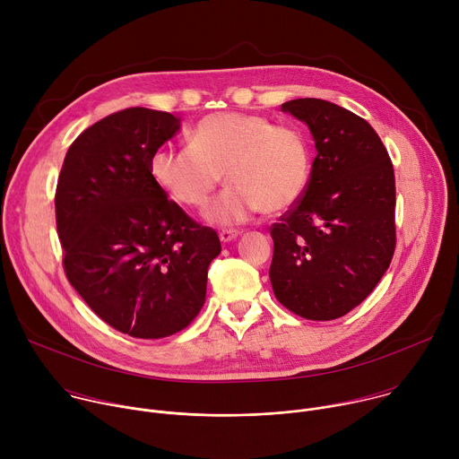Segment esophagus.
<instances>
[{"label": "esophagus", "instance_id": "esophagus-1", "mask_svg": "<svg viewBox=\"0 0 459 459\" xmlns=\"http://www.w3.org/2000/svg\"><path fill=\"white\" fill-rule=\"evenodd\" d=\"M238 236H239V230H234V229H223V230L220 232V239H221L223 243H229V241L236 239Z\"/></svg>", "mask_w": 459, "mask_h": 459}]
</instances>
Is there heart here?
Masks as SVG:
<instances>
[{
  "label": "heart",
  "instance_id": "1",
  "mask_svg": "<svg viewBox=\"0 0 459 459\" xmlns=\"http://www.w3.org/2000/svg\"><path fill=\"white\" fill-rule=\"evenodd\" d=\"M154 183L176 204L202 209L225 179L207 220L236 225L257 212L281 214L299 204L310 181L312 151L301 128L245 112H218L194 126L190 145H163L151 156Z\"/></svg>",
  "mask_w": 459,
  "mask_h": 459
}]
</instances>
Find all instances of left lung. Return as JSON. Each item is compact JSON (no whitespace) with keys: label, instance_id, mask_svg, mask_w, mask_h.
<instances>
[{"label":"left lung","instance_id":"8db88e82","mask_svg":"<svg viewBox=\"0 0 459 459\" xmlns=\"http://www.w3.org/2000/svg\"><path fill=\"white\" fill-rule=\"evenodd\" d=\"M316 143L303 198L271 227V283L290 312L329 321L358 307L396 248L394 169L376 130L354 112L316 98L281 105Z\"/></svg>","mask_w":459,"mask_h":459}]
</instances>
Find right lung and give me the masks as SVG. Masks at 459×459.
<instances>
[{"instance_id":"obj_1","label":"right lung","mask_w":459,"mask_h":459,"mask_svg":"<svg viewBox=\"0 0 459 459\" xmlns=\"http://www.w3.org/2000/svg\"><path fill=\"white\" fill-rule=\"evenodd\" d=\"M178 128L169 112H114L74 140L56 186L67 280L112 329L142 340L192 323L221 252L216 230L195 223L151 176L152 152Z\"/></svg>"}]
</instances>
